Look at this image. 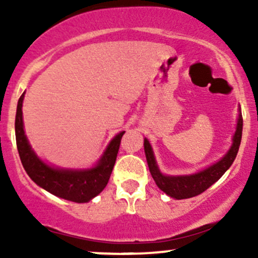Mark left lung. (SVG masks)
Returning <instances> with one entry per match:
<instances>
[{
	"label": "left lung",
	"mask_w": 258,
	"mask_h": 258,
	"mask_svg": "<svg viewBox=\"0 0 258 258\" xmlns=\"http://www.w3.org/2000/svg\"><path fill=\"white\" fill-rule=\"evenodd\" d=\"M238 111H240V108H238ZM242 126H243V121H242V113L240 111L230 150L225 153V156L220 161L209 166V167L204 168V170L199 171V172L192 173V175L171 176L161 172L157 162H156L152 147H151L148 140L145 139L144 146L146 160H147V165L148 168H150L151 175H152V178L155 179L158 188L162 189L166 195L176 200L191 199V197H195L206 191L216 181L222 177L223 173L231 167V165L235 161L241 144Z\"/></svg>",
	"instance_id": "left-lung-1"
}]
</instances>
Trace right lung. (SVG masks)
<instances>
[{
    "instance_id": "add662e5",
    "label": "right lung",
    "mask_w": 258,
    "mask_h": 258,
    "mask_svg": "<svg viewBox=\"0 0 258 258\" xmlns=\"http://www.w3.org/2000/svg\"><path fill=\"white\" fill-rule=\"evenodd\" d=\"M23 98L25 92L21 95L17 103L15 132L18 155L27 175L37 186L42 187L54 196L77 204L91 201L103 191L110 179L124 131L117 134L111 140L103 155L93 167L74 170L49 166L36 155L25 135L22 117Z\"/></svg>"
}]
</instances>
